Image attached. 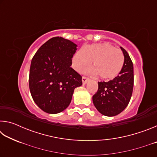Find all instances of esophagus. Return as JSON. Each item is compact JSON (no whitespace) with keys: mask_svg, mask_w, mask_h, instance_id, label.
<instances>
[{"mask_svg":"<svg viewBox=\"0 0 157 157\" xmlns=\"http://www.w3.org/2000/svg\"><path fill=\"white\" fill-rule=\"evenodd\" d=\"M89 80V78H86V76H83L82 77V83L83 84H86V82Z\"/></svg>","mask_w":157,"mask_h":157,"instance_id":"1","label":"esophagus"}]
</instances>
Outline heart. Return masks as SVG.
<instances>
[{
	"label": "heart",
	"mask_w": 157,
	"mask_h": 157,
	"mask_svg": "<svg viewBox=\"0 0 157 157\" xmlns=\"http://www.w3.org/2000/svg\"><path fill=\"white\" fill-rule=\"evenodd\" d=\"M91 61L94 68L89 70V72L109 80L121 73L124 63V56L121 50L108 43L91 44L83 47L74 55L73 66L77 71H81L88 67Z\"/></svg>",
	"instance_id": "1"
}]
</instances>
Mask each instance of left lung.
Instances as JSON below:
<instances>
[{"label": "left lung", "mask_w": 157, "mask_h": 157, "mask_svg": "<svg viewBox=\"0 0 157 157\" xmlns=\"http://www.w3.org/2000/svg\"><path fill=\"white\" fill-rule=\"evenodd\" d=\"M124 56L123 68L112 80L98 82V89L93 96V102L102 115L114 116L128 105L134 87V66L129 55L121 47Z\"/></svg>", "instance_id": "obj_1"}]
</instances>
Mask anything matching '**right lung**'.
Here are the masks:
<instances>
[{
    "instance_id": "add662e5",
    "label": "right lung",
    "mask_w": 157,
    "mask_h": 157,
    "mask_svg": "<svg viewBox=\"0 0 157 157\" xmlns=\"http://www.w3.org/2000/svg\"><path fill=\"white\" fill-rule=\"evenodd\" d=\"M77 45L63 37H52L37 50L31 61L29 87L33 100L48 113L68 107L82 76L71 67Z\"/></svg>"
}]
</instances>
